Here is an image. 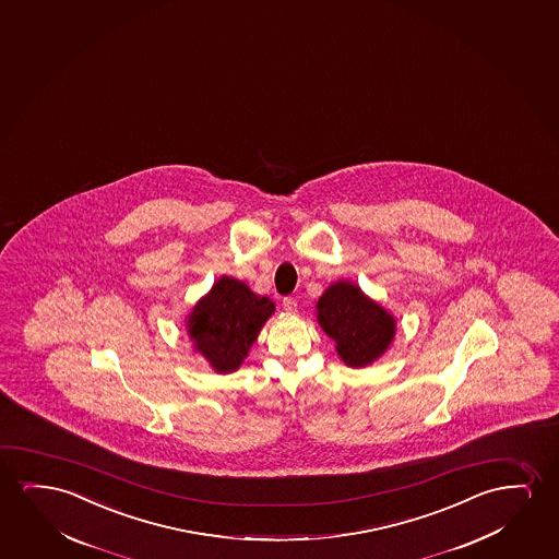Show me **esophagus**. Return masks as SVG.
Listing matches in <instances>:
<instances>
[{
  "mask_svg": "<svg viewBox=\"0 0 559 559\" xmlns=\"http://www.w3.org/2000/svg\"><path fill=\"white\" fill-rule=\"evenodd\" d=\"M284 310L285 312H297V300L293 299V297L284 299Z\"/></svg>",
  "mask_w": 559,
  "mask_h": 559,
  "instance_id": "esophagus-1",
  "label": "esophagus"
}]
</instances>
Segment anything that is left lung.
I'll return each mask as SVG.
<instances>
[{
    "label": "left lung",
    "mask_w": 559,
    "mask_h": 559,
    "mask_svg": "<svg viewBox=\"0 0 559 559\" xmlns=\"http://www.w3.org/2000/svg\"><path fill=\"white\" fill-rule=\"evenodd\" d=\"M316 320L335 341L338 358L348 368L378 362L396 335L394 316L348 280H338L323 292L316 302Z\"/></svg>",
    "instance_id": "left-lung-1"
}]
</instances>
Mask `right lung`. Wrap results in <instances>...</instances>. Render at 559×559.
<instances>
[{"label": "right lung", "mask_w": 559, "mask_h": 559, "mask_svg": "<svg viewBox=\"0 0 559 559\" xmlns=\"http://www.w3.org/2000/svg\"><path fill=\"white\" fill-rule=\"evenodd\" d=\"M275 305L260 297L249 285L231 275H221L211 292L197 300L186 330L193 350L205 358L216 373H234L249 356L252 343Z\"/></svg>", "instance_id": "right-lung-1"}]
</instances>
